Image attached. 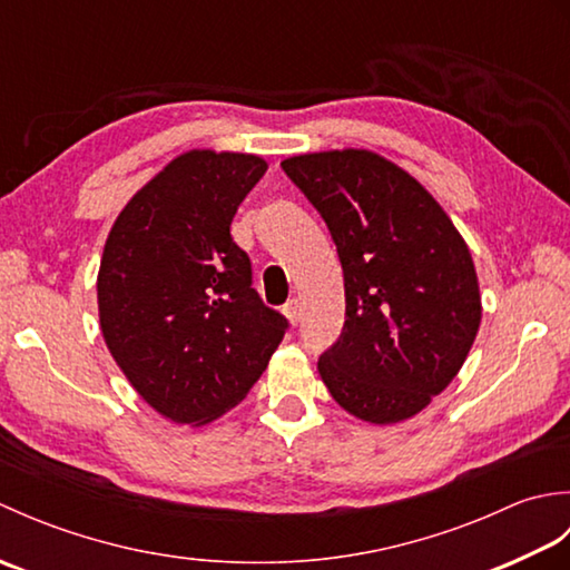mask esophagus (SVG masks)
I'll use <instances>...</instances> for the list:
<instances>
[{
    "mask_svg": "<svg viewBox=\"0 0 570 570\" xmlns=\"http://www.w3.org/2000/svg\"><path fill=\"white\" fill-rule=\"evenodd\" d=\"M284 316L288 318V323H292V325H298V321H301V301L298 298L288 301V304L284 306Z\"/></svg>",
    "mask_w": 570,
    "mask_h": 570,
    "instance_id": "obj_1",
    "label": "esophagus"
}]
</instances>
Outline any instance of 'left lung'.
I'll use <instances>...</instances> for the list:
<instances>
[{
	"mask_svg": "<svg viewBox=\"0 0 570 570\" xmlns=\"http://www.w3.org/2000/svg\"><path fill=\"white\" fill-rule=\"evenodd\" d=\"M282 168L328 225L345 276V325L318 360L347 414L377 426L431 404L480 328L463 235L419 180L370 149L288 156Z\"/></svg>",
	"mask_w": 570,
	"mask_h": 570,
	"instance_id": "8db88e82",
	"label": "left lung"
}]
</instances>
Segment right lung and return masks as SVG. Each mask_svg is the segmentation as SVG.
Returning <instances> with one entry per match:
<instances>
[{
	"mask_svg": "<svg viewBox=\"0 0 570 570\" xmlns=\"http://www.w3.org/2000/svg\"><path fill=\"white\" fill-rule=\"evenodd\" d=\"M264 174L257 154L184 151L129 198L107 235L105 345L144 402L174 423L205 426L237 406L286 333L229 235Z\"/></svg>",
	"mask_w": 570,
	"mask_h": 570,
	"instance_id": "add662e5",
	"label": "right lung"
}]
</instances>
